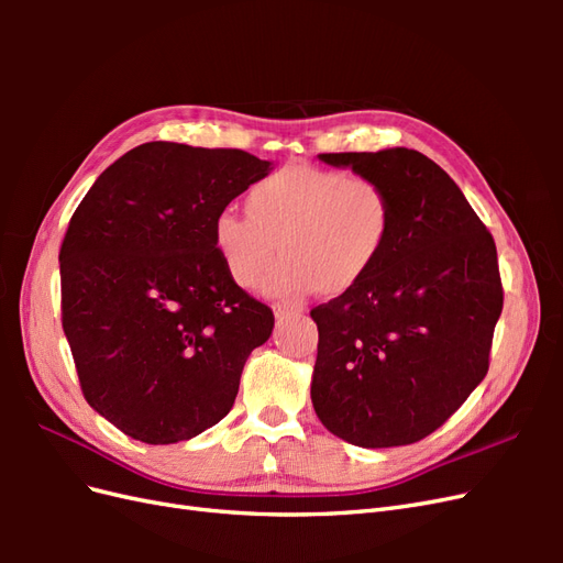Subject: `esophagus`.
<instances>
[{"instance_id": "1", "label": "esophagus", "mask_w": 563, "mask_h": 563, "mask_svg": "<svg viewBox=\"0 0 563 563\" xmlns=\"http://www.w3.org/2000/svg\"><path fill=\"white\" fill-rule=\"evenodd\" d=\"M300 310L298 308H294V305H275V317L277 319H284V317H288V314H298Z\"/></svg>"}]
</instances>
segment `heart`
I'll use <instances>...</instances> for the list:
<instances>
[{"label": "heart", "instance_id": "1", "mask_svg": "<svg viewBox=\"0 0 563 563\" xmlns=\"http://www.w3.org/2000/svg\"><path fill=\"white\" fill-rule=\"evenodd\" d=\"M249 213L218 211L213 246L236 286L272 298H302L319 291L338 298L360 286L387 253L397 207L387 187L368 176L291 162L251 187Z\"/></svg>", "mask_w": 563, "mask_h": 563}]
</instances>
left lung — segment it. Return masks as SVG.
I'll list each match as a JSON object with an SVG mask.
<instances>
[{"label":"left lung","instance_id":"1","mask_svg":"<svg viewBox=\"0 0 563 563\" xmlns=\"http://www.w3.org/2000/svg\"><path fill=\"white\" fill-rule=\"evenodd\" d=\"M319 159L380 180L397 225L378 267L310 312L319 329L314 411L354 446L416 444L488 373L503 312L496 242L451 176L418 150Z\"/></svg>","mask_w":563,"mask_h":563}]
</instances>
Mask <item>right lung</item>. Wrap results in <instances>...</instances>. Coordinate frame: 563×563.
<instances>
[{
    "label": "right lung",
    "mask_w": 563,
    "mask_h": 563,
    "mask_svg": "<svg viewBox=\"0 0 563 563\" xmlns=\"http://www.w3.org/2000/svg\"><path fill=\"white\" fill-rule=\"evenodd\" d=\"M269 172L228 147L145 143L98 176L60 246L81 395L124 434L176 444L223 420L275 327L213 246L218 211Z\"/></svg>",
    "instance_id": "right-lung-1"
}]
</instances>
